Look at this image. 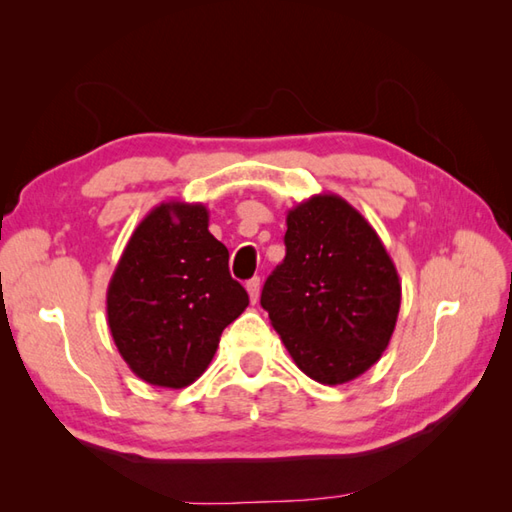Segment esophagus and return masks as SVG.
I'll return each mask as SVG.
<instances>
[{"mask_svg": "<svg viewBox=\"0 0 512 512\" xmlns=\"http://www.w3.org/2000/svg\"><path fill=\"white\" fill-rule=\"evenodd\" d=\"M259 288H262V281H259V277H253V279L246 281L248 297H250V301H253V303L259 299Z\"/></svg>", "mask_w": 512, "mask_h": 512, "instance_id": "1", "label": "esophagus"}]
</instances>
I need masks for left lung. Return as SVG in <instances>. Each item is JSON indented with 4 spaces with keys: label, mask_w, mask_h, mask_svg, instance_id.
I'll list each match as a JSON object with an SVG mask.
<instances>
[{
    "label": "left lung",
    "mask_w": 512,
    "mask_h": 512,
    "mask_svg": "<svg viewBox=\"0 0 512 512\" xmlns=\"http://www.w3.org/2000/svg\"><path fill=\"white\" fill-rule=\"evenodd\" d=\"M286 224V257L266 279L262 308L303 374L350 383L394 334L396 266L372 224L334 193L297 204Z\"/></svg>",
    "instance_id": "obj_1"
}]
</instances>
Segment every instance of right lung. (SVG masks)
Here are the masks:
<instances>
[{"mask_svg": "<svg viewBox=\"0 0 512 512\" xmlns=\"http://www.w3.org/2000/svg\"><path fill=\"white\" fill-rule=\"evenodd\" d=\"M248 306L209 233L204 204L162 202L129 237L107 288V323L129 369L182 389L213 361L220 336Z\"/></svg>", "mask_w": 512, "mask_h": 512, "instance_id": "add662e5", "label": "right lung"}]
</instances>
